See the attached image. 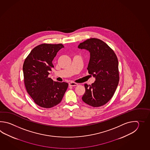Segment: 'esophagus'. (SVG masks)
Returning a JSON list of instances; mask_svg holds the SVG:
<instances>
[{
  "label": "esophagus",
  "mask_w": 150,
  "mask_h": 150,
  "mask_svg": "<svg viewBox=\"0 0 150 150\" xmlns=\"http://www.w3.org/2000/svg\"><path fill=\"white\" fill-rule=\"evenodd\" d=\"M69 85L70 86H76L78 85V83L74 82H70L69 83Z\"/></svg>",
  "instance_id": "34e87169"
}]
</instances>
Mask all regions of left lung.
I'll list each match as a JSON object with an SVG mask.
<instances>
[{"label":"left lung","instance_id":"obj_1","mask_svg":"<svg viewBox=\"0 0 150 150\" xmlns=\"http://www.w3.org/2000/svg\"><path fill=\"white\" fill-rule=\"evenodd\" d=\"M78 48L90 52L87 70L96 78L89 86L85 84L83 101L94 107L105 105L114 96L120 79L118 62L114 51L105 42L91 38L80 43Z\"/></svg>","mask_w":150,"mask_h":150}]
</instances>
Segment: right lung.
<instances>
[{
    "label": "right lung",
    "mask_w": 150,
    "mask_h": 150,
    "mask_svg": "<svg viewBox=\"0 0 150 150\" xmlns=\"http://www.w3.org/2000/svg\"><path fill=\"white\" fill-rule=\"evenodd\" d=\"M62 44L43 43L34 48L23 65L24 83L27 93L36 105L50 108L59 104L69 84L54 81L48 77L54 67L52 61Z\"/></svg>",
    "instance_id": "obj_1"
}]
</instances>
